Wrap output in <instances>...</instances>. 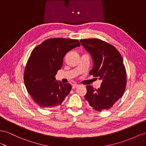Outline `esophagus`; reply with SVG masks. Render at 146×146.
<instances>
[{
    "label": "esophagus",
    "mask_w": 146,
    "mask_h": 146,
    "mask_svg": "<svg viewBox=\"0 0 146 146\" xmlns=\"http://www.w3.org/2000/svg\"><path fill=\"white\" fill-rule=\"evenodd\" d=\"M78 86H79V85H78V84H73V85L72 86V89H75V88H77Z\"/></svg>",
    "instance_id": "obj_1"
}]
</instances>
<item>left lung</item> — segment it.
I'll return each instance as SVG.
<instances>
[{
  "label": "left lung",
  "instance_id": "8db88e82",
  "mask_svg": "<svg viewBox=\"0 0 146 146\" xmlns=\"http://www.w3.org/2000/svg\"><path fill=\"white\" fill-rule=\"evenodd\" d=\"M83 47L91 55L94 67L89 74L102 80L100 88L87 86L84 98L94 110H109L124 94L126 72L123 58L114 46L97 38L81 39Z\"/></svg>",
  "mask_w": 146,
  "mask_h": 146
}]
</instances>
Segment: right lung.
Returning <instances> with one entry per match:
<instances>
[{
	"label": "right lung",
	"mask_w": 146,
	"mask_h": 146,
	"mask_svg": "<svg viewBox=\"0 0 146 146\" xmlns=\"http://www.w3.org/2000/svg\"><path fill=\"white\" fill-rule=\"evenodd\" d=\"M80 43L78 39L50 38L37 46L27 61L24 82L28 93L41 108L60 106L72 89L70 84L55 81L63 65V57Z\"/></svg>",
	"instance_id": "add662e5"
}]
</instances>
